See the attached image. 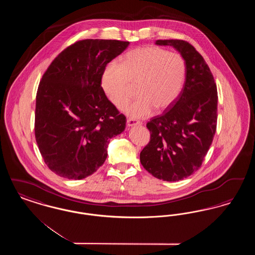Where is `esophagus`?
<instances>
[{
    "label": "esophagus",
    "instance_id": "obj_1",
    "mask_svg": "<svg viewBox=\"0 0 255 255\" xmlns=\"http://www.w3.org/2000/svg\"><path fill=\"white\" fill-rule=\"evenodd\" d=\"M138 124H140V122L135 121L134 119H128L127 120V126H129V127H132L134 125H138Z\"/></svg>",
    "mask_w": 255,
    "mask_h": 255
}]
</instances>
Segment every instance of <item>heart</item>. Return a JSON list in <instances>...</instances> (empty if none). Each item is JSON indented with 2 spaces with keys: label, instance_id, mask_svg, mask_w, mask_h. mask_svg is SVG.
I'll use <instances>...</instances> for the list:
<instances>
[{
  "label": "heart",
  "instance_id": "1",
  "mask_svg": "<svg viewBox=\"0 0 255 255\" xmlns=\"http://www.w3.org/2000/svg\"><path fill=\"white\" fill-rule=\"evenodd\" d=\"M186 65L182 55L159 47L147 46L128 51L121 65L112 62L104 70L102 88L110 101L123 108L137 86L139 97L125 111L141 119L154 109L164 110L178 98L185 79Z\"/></svg>",
  "mask_w": 255,
  "mask_h": 255
}]
</instances>
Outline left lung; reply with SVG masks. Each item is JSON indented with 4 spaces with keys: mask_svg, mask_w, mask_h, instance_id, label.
I'll list each match as a JSON object with an SVG mask.
<instances>
[{
    "mask_svg": "<svg viewBox=\"0 0 255 255\" xmlns=\"http://www.w3.org/2000/svg\"><path fill=\"white\" fill-rule=\"evenodd\" d=\"M172 46L185 61L182 92L161 116L146 124L150 141L140 162L159 180L176 182L199 169L212 143L217 126L218 94L214 77L203 56L186 41L157 40Z\"/></svg>",
    "mask_w": 255,
    "mask_h": 255,
    "instance_id": "left-lung-1",
    "label": "left lung"
}]
</instances>
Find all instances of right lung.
Returning <instances> with one entry per match:
<instances>
[{"label": "right lung", "mask_w": 255, "mask_h": 255, "mask_svg": "<svg viewBox=\"0 0 255 255\" xmlns=\"http://www.w3.org/2000/svg\"><path fill=\"white\" fill-rule=\"evenodd\" d=\"M120 40H80L60 52L38 86L34 133L49 169L70 180L95 173L107 158L110 138L126 118L106 97L107 64L129 46Z\"/></svg>", "instance_id": "1"}]
</instances>
